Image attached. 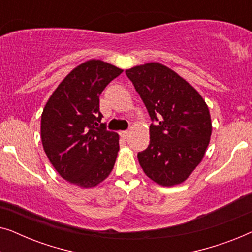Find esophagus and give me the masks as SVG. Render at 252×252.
<instances>
[{
    "label": "esophagus",
    "mask_w": 252,
    "mask_h": 252,
    "mask_svg": "<svg viewBox=\"0 0 252 252\" xmlns=\"http://www.w3.org/2000/svg\"><path fill=\"white\" fill-rule=\"evenodd\" d=\"M130 132L129 130H123V132H120V136L123 137V139H127V137L129 136Z\"/></svg>",
    "instance_id": "1"
}]
</instances>
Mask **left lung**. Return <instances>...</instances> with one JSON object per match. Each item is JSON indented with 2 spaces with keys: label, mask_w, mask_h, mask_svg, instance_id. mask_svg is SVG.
<instances>
[{
  "label": "left lung",
  "mask_w": 252,
  "mask_h": 252,
  "mask_svg": "<svg viewBox=\"0 0 252 252\" xmlns=\"http://www.w3.org/2000/svg\"><path fill=\"white\" fill-rule=\"evenodd\" d=\"M153 122L150 142L137 159L148 178L164 186L182 184L201 163L212 133L208 105L192 86L160 63L126 70Z\"/></svg>",
  "instance_id": "8db88e82"
}]
</instances>
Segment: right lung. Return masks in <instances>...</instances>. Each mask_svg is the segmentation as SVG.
<instances>
[{
  "mask_svg": "<svg viewBox=\"0 0 252 252\" xmlns=\"http://www.w3.org/2000/svg\"><path fill=\"white\" fill-rule=\"evenodd\" d=\"M122 68L89 60L73 68L46 103L41 141L48 159L71 184L92 188L111 173L119 135L99 124V95Z\"/></svg>",
  "mask_w": 252,
  "mask_h": 252,
  "instance_id": "add662e5",
  "label": "right lung"
}]
</instances>
